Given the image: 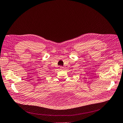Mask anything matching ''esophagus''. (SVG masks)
Masks as SVG:
<instances>
[{"mask_svg": "<svg viewBox=\"0 0 123 123\" xmlns=\"http://www.w3.org/2000/svg\"><path fill=\"white\" fill-rule=\"evenodd\" d=\"M63 69H64V67H62V66H60V70H63Z\"/></svg>", "mask_w": 123, "mask_h": 123, "instance_id": "esophagus-1", "label": "esophagus"}]
</instances>
